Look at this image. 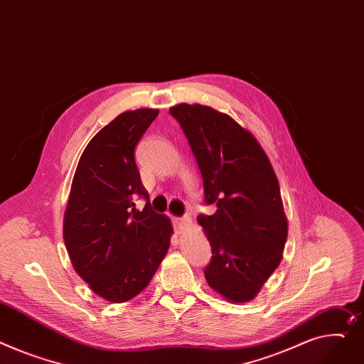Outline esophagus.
Listing matches in <instances>:
<instances>
[{"instance_id":"1","label":"esophagus","mask_w":364,"mask_h":364,"mask_svg":"<svg viewBox=\"0 0 364 364\" xmlns=\"http://www.w3.org/2000/svg\"><path fill=\"white\" fill-rule=\"evenodd\" d=\"M190 224V218L188 216H183V218H174V225L176 230L180 232L184 227H187Z\"/></svg>"}]
</instances>
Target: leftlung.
<instances>
[{"label":"left lung","instance_id":"1","mask_svg":"<svg viewBox=\"0 0 364 364\" xmlns=\"http://www.w3.org/2000/svg\"><path fill=\"white\" fill-rule=\"evenodd\" d=\"M178 121L203 178L205 203L213 215H199L212 247L205 268L209 287L232 303H247L282 259L288 224L279 183L255 136L230 115L210 107L178 104Z\"/></svg>","mask_w":364,"mask_h":364}]
</instances>
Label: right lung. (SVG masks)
<instances>
[{
	"instance_id": "obj_1",
	"label": "right lung",
	"mask_w": 364,
	"mask_h": 364,
	"mask_svg": "<svg viewBox=\"0 0 364 364\" xmlns=\"http://www.w3.org/2000/svg\"><path fill=\"white\" fill-rule=\"evenodd\" d=\"M158 109L126 111L85 148L64 213V243L79 277L111 303H124L148 287L169 249V218L139 210L149 200L134 161V148Z\"/></svg>"
}]
</instances>
